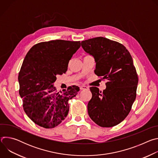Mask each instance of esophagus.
Returning a JSON list of instances; mask_svg holds the SVG:
<instances>
[{
    "mask_svg": "<svg viewBox=\"0 0 158 158\" xmlns=\"http://www.w3.org/2000/svg\"><path fill=\"white\" fill-rule=\"evenodd\" d=\"M81 90H84V89H89V87L86 86V85H81L80 87Z\"/></svg>",
    "mask_w": 158,
    "mask_h": 158,
    "instance_id": "34e87169",
    "label": "esophagus"
}]
</instances>
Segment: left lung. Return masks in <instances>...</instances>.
<instances>
[{
    "instance_id": "left-lung-1",
    "label": "left lung",
    "mask_w": 158,
    "mask_h": 158,
    "mask_svg": "<svg viewBox=\"0 0 158 158\" xmlns=\"http://www.w3.org/2000/svg\"><path fill=\"white\" fill-rule=\"evenodd\" d=\"M81 46L95 59V74L107 80L102 92L90 87L89 116L101 127L116 126L129 114L136 98L138 77L132 58L123 44L102 37L82 41Z\"/></svg>"
}]
</instances>
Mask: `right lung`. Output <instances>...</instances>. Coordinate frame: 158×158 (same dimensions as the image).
<instances>
[{
	"label": "right lung",
	"instance_id": "1",
	"mask_svg": "<svg viewBox=\"0 0 158 158\" xmlns=\"http://www.w3.org/2000/svg\"><path fill=\"white\" fill-rule=\"evenodd\" d=\"M80 47V41L42 42L26 56L18 76L19 92L26 114L38 126L54 128L68 114L69 100L77 94L79 87L72 85L58 92L53 83L57 75L65 73Z\"/></svg>",
	"mask_w": 158,
	"mask_h": 158
}]
</instances>
